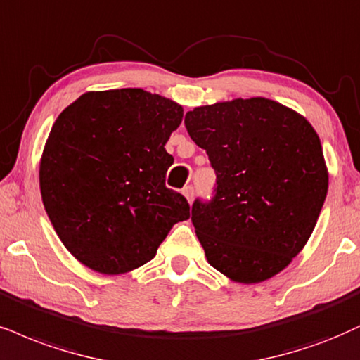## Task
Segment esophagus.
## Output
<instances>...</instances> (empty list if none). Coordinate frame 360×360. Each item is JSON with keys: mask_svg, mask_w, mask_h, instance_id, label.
<instances>
[{"mask_svg": "<svg viewBox=\"0 0 360 360\" xmlns=\"http://www.w3.org/2000/svg\"><path fill=\"white\" fill-rule=\"evenodd\" d=\"M181 193H184V197L187 198L188 203L193 202V187H190L188 185V187H185L184 190H181Z\"/></svg>", "mask_w": 360, "mask_h": 360, "instance_id": "1", "label": "esophagus"}]
</instances>
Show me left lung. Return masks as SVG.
Listing matches in <instances>:
<instances>
[{
  "label": "left lung",
  "mask_w": 360,
  "mask_h": 360,
  "mask_svg": "<svg viewBox=\"0 0 360 360\" xmlns=\"http://www.w3.org/2000/svg\"><path fill=\"white\" fill-rule=\"evenodd\" d=\"M185 127L217 173L215 197L192 207L208 264L238 283L269 281L305 247L326 200L317 131L264 96L197 106Z\"/></svg>",
  "instance_id": "left-lung-1"
}]
</instances>
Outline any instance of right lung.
<instances>
[{
	"instance_id": "obj_1",
	"label": "right lung",
	"mask_w": 360,
	"mask_h": 360,
	"mask_svg": "<svg viewBox=\"0 0 360 360\" xmlns=\"http://www.w3.org/2000/svg\"><path fill=\"white\" fill-rule=\"evenodd\" d=\"M181 118V105L141 88L86 91L58 115L39 190L60 240L88 269L131 272L190 219L185 197L165 187V143Z\"/></svg>"
}]
</instances>
